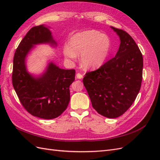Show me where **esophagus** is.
Wrapping results in <instances>:
<instances>
[{
    "label": "esophagus",
    "instance_id": "obj_1",
    "mask_svg": "<svg viewBox=\"0 0 160 160\" xmlns=\"http://www.w3.org/2000/svg\"><path fill=\"white\" fill-rule=\"evenodd\" d=\"M76 77H77V79H81L83 78V75L81 74V73H79V72H78V73H77V74L76 75Z\"/></svg>",
    "mask_w": 160,
    "mask_h": 160
}]
</instances>
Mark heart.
Returning a JSON list of instances; mask_svg holds the SVG:
<instances>
[{"label": "heart", "instance_id": "1", "mask_svg": "<svg viewBox=\"0 0 160 160\" xmlns=\"http://www.w3.org/2000/svg\"><path fill=\"white\" fill-rule=\"evenodd\" d=\"M111 46L108 35L96 30H88L72 35L63 52L66 58L71 59L81 55V62L85 68L95 69L107 60Z\"/></svg>", "mask_w": 160, "mask_h": 160}]
</instances>
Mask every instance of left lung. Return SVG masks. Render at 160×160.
<instances>
[{
    "label": "left lung",
    "mask_w": 160,
    "mask_h": 160,
    "mask_svg": "<svg viewBox=\"0 0 160 160\" xmlns=\"http://www.w3.org/2000/svg\"><path fill=\"white\" fill-rule=\"evenodd\" d=\"M111 28L120 38L118 52L98 69L86 72L83 82L98 113L116 118L136 99L142 85L143 63L142 52L133 38L123 30Z\"/></svg>",
    "instance_id": "left-lung-1"
}]
</instances>
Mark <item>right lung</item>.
<instances>
[{
  "mask_svg": "<svg viewBox=\"0 0 160 160\" xmlns=\"http://www.w3.org/2000/svg\"><path fill=\"white\" fill-rule=\"evenodd\" d=\"M42 43L57 45L49 28L43 25L33 27L14 53L12 81L20 102L28 113L51 119L59 117L68 106L69 86L75 81V71L61 69L51 62L41 76L31 75L27 70L26 57L34 46Z\"/></svg>",
  "mask_w": 160,
  "mask_h": 160,
  "instance_id": "obj_1",
  "label": "right lung"
}]
</instances>
